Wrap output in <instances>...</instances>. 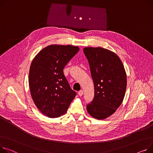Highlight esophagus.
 <instances>
[{"label":"esophagus","instance_id":"obj_1","mask_svg":"<svg viewBox=\"0 0 153 153\" xmlns=\"http://www.w3.org/2000/svg\"><path fill=\"white\" fill-rule=\"evenodd\" d=\"M83 94H84V91H83L82 90H80V91H78V95H79L80 97L82 96Z\"/></svg>","mask_w":153,"mask_h":153}]
</instances>
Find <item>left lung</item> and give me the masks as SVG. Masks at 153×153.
Masks as SVG:
<instances>
[{"label":"left lung","instance_id":"obj_1","mask_svg":"<svg viewBox=\"0 0 153 153\" xmlns=\"http://www.w3.org/2000/svg\"><path fill=\"white\" fill-rule=\"evenodd\" d=\"M84 53L88 62L95 95L87 105L88 114L104 119L115 113L124 100L127 75L119 56L101 47H85Z\"/></svg>","mask_w":153,"mask_h":153}]
</instances>
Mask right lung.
<instances>
[{"instance_id":"right-lung-1","label":"right lung","mask_w":153,"mask_h":153,"mask_svg":"<svg viewBox=\"0 0 153 153\" xmlns=\"http://www.w3.org/2000/svg\"><path fill=\"white\" fill-rule=\"evenodd\" d=\"M79 50L76 46L51 45L40 50L30 65V95L39 110L48 117L56 118L66 113L76 95L63 69Z\"/></svg>"}]
</instances>
